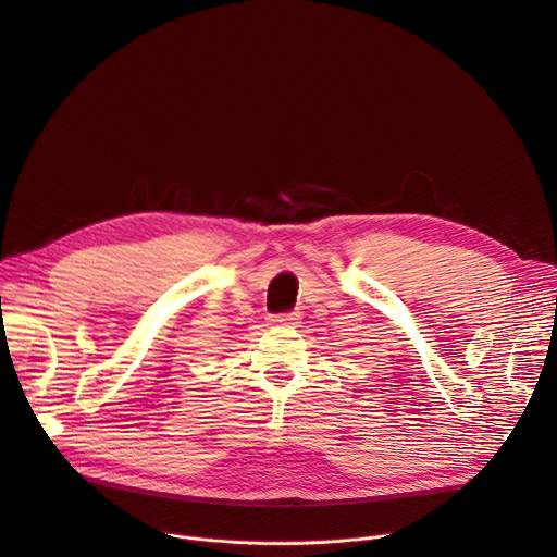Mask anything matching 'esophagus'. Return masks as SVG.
I'll list each match as a JSON object with an SVG mask.
<instances>
[{
	"instance_id": "esophagus-1",
	"label": "esophagus",
	"mask_w": 557,
	"mask_h": 557,
	"mask_svg": "<svg viewBox=\"0 0 557 557\" xmlns=\"http://www.w3.org/2000/svg\"><path fill=\"white\" fill-rule=\"evenodd\" d=\"M300 313H282V315H271L273 324H286V326H298Z\"/></svg>"
}]
</instances>
